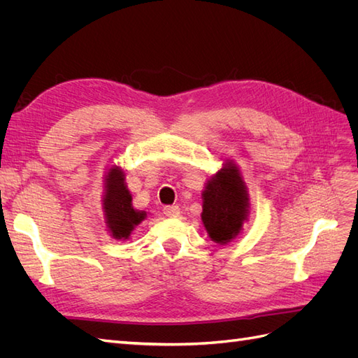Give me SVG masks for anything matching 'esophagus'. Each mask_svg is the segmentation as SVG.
Wrapping results in <instances>:
<instances>
[{
    "instance_id": "esophagus-1",
    "label": "esophagus",
    "mask_w": 358,
    "mask_h": 358,
    "mask_svg": "<svg viewBox=\"0 0 358 358\" xmlns=\"http://www.w3.org/2000/svg\"><path fill=\"white\" fill-rule=\"evenodd\" d=\"M162 212H164V215L169 216V218H176V216H179L180 213V209L179 206H166V208L162 209Z\"/></svg>"
}]
</instances>
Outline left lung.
I'll return each instance as SVG.
<instances>
[{"mask_svg": "<svg viewBox=\"0 0 358 358\" xmlns=\"http://www.w3.org/2000/svg\"><path fill=\"white\" fill-rule=\"evenodd\" d=\"M213 175L201 194V221L215 243L227 245L241 234L249 213V197L239 169L233 161Z\"/></svg>", "mask_w": 358, "mask_h": 358, "instance_id": "obj_1", "label": "left lung"}]
</instances>
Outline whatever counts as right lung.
I'll return each mask as SVG.
<instances>
[{
    "instance_id": "add662e5",
    "label": "right lung",
    "mask_w": 358,
    "mask_h": 358,
    "mask_svg": "<svg viewBox=\"0 0 358 358\" xmlns=\"http://www.w3.org/2000/svg\"><path fill=\"white\" fill-rule=\"evenodd\" d=\"M131 192L125 183V173L116 166L110 167L104 179L103 210L107 231L116 241H127L136 227L146 218L145 210L133 208Z\"/></svg>"
}]
</instances>
